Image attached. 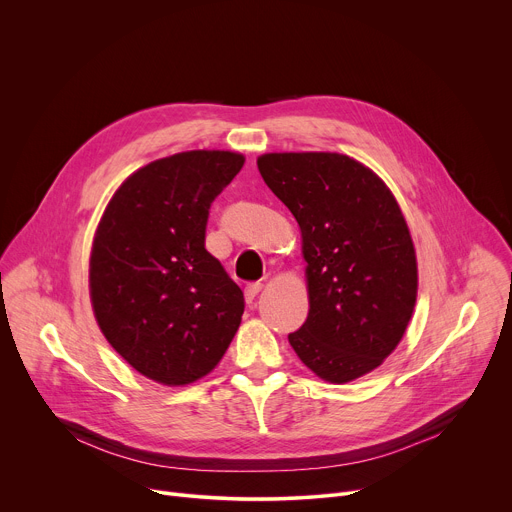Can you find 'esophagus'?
<instances>
[{
  "mask_svg": "<svg viewBox=\"0 0 512 512\" xmlns=\"http://www.w3.org/2000/svg\"><path fill=\"white\" fill-rule=\"evenodd\" d=\"M263 289V285L261 283H253V285H249L247 289H245V302L247 304H253L255 302V298L259 296V291Z\"/></svg>",
  "mask_w": 512,
  "mask_h": 512,
  "instance_id": "1",
  "label": "esophagus"
}]
</instances>
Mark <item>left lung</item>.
Masks as SVG:
<instances>
[{
    "mask_svg": "<svg viewBox=\"0 0 512 512\" xmlns=\"http://www.w3.org/2000/svg\"><path fill=\"white\" fill-rule=\"evenodd\" d=\"M257 168L302 233L310 310L287 336L291 348L322 381L369 375L401 342L417 302V257L397 198L336 152L263 154Z\"/></svg>",
    "mask_w": 512,
    "mask_h": 512,
    "instance_id": "obj_1",
    "label": "left lung"
}]
</instances>
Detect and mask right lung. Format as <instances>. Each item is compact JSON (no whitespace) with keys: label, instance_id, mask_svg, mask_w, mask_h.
Here are the masks:
<instances>
[{"label":"right lung","instance_id":"obj_1","mask_svg":"<svg viewBox=\"0 0 512 512\" xmlns=\"http://www.w3.org/2000/svg\"><path fill=\"white\" fill-rule=\"evenodd\" d=\"M245 156L192 150L127 176L97 225L89 259L95 320L131 367L184 387L225 356L245 310L243 291L204 249L210 202Z\"/></svg>","mask_w":512,"mask_h":512}]
</instances>
